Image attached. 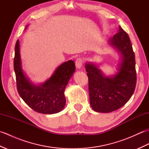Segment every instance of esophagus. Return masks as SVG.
<instances>
[{"mask_svg": "<svg viewBox=\"0 0 149 149\" xmlns=\"http://www.w3.org/2000/svg\"><path fill=\"white\" fill-rule=\"evenodd\" d=\"M83 65V60L81 58H79L75 61V65L77 68H80L82 67V66Z\"/></svg>", "mask_w": 149, "mask_h": 149, "instance_id": "obj_1", "label": "esophagus"}]
</instances>
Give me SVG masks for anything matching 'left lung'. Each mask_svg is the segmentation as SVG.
I'll list each match as a JSON object with an SVG mask.
<instances>
[{"instance_id":"1","label":"left lung","mask_w":149,"mask_h":149,"mask_svg":"<svg viewBox=\"0 0 149 149\" xmlns=\"http://www.w3.org/2000/svg\"><path fill=\"white\" fill-rule=\"evenodd\" d=\"M109 43L122 55V62L115 75L106 77L96 65H85L90 105L100 113L112 112L122 107L131 99L136 84L135 55L127 33L120 26L118 33L110 39Z\"/></svg>"}]
</instances>
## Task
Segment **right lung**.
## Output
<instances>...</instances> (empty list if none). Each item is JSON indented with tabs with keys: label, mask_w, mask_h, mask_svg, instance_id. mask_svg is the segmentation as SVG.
Here are the masks:
<instances>
[{
	"label": "right lung",
	"mask_w": 149,
	"mask_h": 149,
	"mask_svg": "<svg viewBox=\"0 0 149 149\" xmlns=\"http://www.w3.org/2000/svg\"><path fill=\"white\" fill-rule=\"evenodd\" d=\"M14 70L18 94L31 109L43 114L58 113L64 108V91L75 72L74 61L70 60L59 66L45 83L35 86L29 82L22 71L18 40L15 47Z\"/></svg>",
	"instance_id": "right-lung-1"
}]
</instances>
